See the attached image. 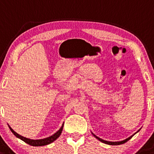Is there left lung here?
<instances>
[{
    "instance_id": "8db88e82",
    "label": "left lung",
    "mask_w": 154,
    "mask_h": 154,
    "mask_svg": "<svg viewBox=\"0 0 154 154\" xmlns=\"http://www.w3.org/2000/svg\"><path fill=\"white\" fill-rule=\"evenodd\" d=\"M140 129L139 130L137 131V132H138L140 131ZM137 132H135L134 133V134H133L132 136H130V137H129L128 138H127V139H125V140H122V141H119V142H110V141H106V140H103V139H101V138H100V137H97V136L95 135V134H93L92 132H91V134H93V135L94 136V137H95L97 139V140H99L100 141H101V142H103V143H105V144H108V145H113V146H117V145H121V144H123V143H126V142H127V141L129 140H130L131 138L132 137V136H134V134H136V133Z\"/></svg>"
}]
</instances>
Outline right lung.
Masks as SVG:
<instances>
[{
	"label": "right lung",
	"mask_w": 154,
	"mask_h": 154,
	"mask_svg": "<svg viewBox=\"0 0 154 154\" xmlns=\"http://www.w3.org/2000/svg\"><path fill=\"white\" fill-rule=\"evenodd\" d=\"M63 125L64 124L62 125L61 128L59 129L56 133H54L53 135L50 136L49 137H46V138H44V139H41V140H31V139H29V138L22 137V136L20 135L19 134H17L16 132H14V131L13 129L9 127V126H8V127H9L10 130L11 131L12 133H13L17 137L21 139L22 140H23L24 142L27 143V144L30 145V146H46V145L50 144V143H51L52 142H54V140H56L60 137V134H61L62 131H63Z\"/></svg>",
	"instance_id": "right-lung-1"
}]
</instances>
